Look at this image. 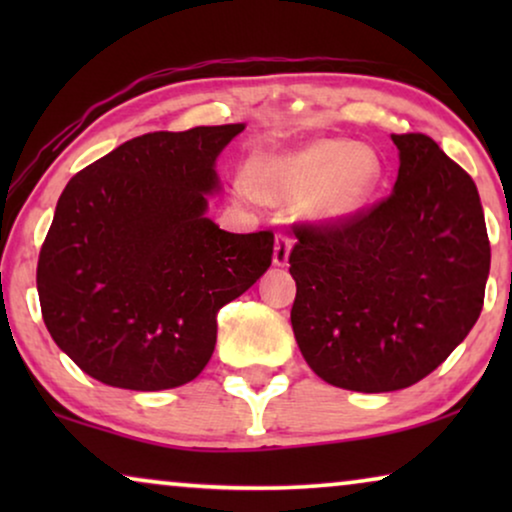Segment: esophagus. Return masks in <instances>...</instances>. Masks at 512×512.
Here are the masks:
<instances>
[{
	"instance_id": "obj_1",
	"label": "esophagus",
	"mask_w": 512,
	"mask_h": 512,
	"mask_svg": "<svg viewBox=\"0 0 512 512\" xmlns=\"http://www.w3.org/2000/svg\"><path fill=\"white\" fill-rule=\"evenodd\" d=\"M291 244L293 240L286 233H277V240H275V256H272V261L275 265H286L289 263V254H291Z\"/></svg>"
}]
</instances>
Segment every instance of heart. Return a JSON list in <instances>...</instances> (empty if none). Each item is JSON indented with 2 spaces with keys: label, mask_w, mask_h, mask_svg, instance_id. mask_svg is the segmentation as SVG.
<instances>
[{
  "label": "heart",
  "mask_w": 512,
  "mask_h": 512,
  "mask_svg": "<svg viewBox=\"0 0 512 512\" xmlns=\"http://www.w3.org/2000/svg\"><path fill=\"white\" fill-rule=\"evenodd\" d=\"M382 179L377 153L352 139L324 137L293 151L258 153L247 165L249 188L275 202L305 200L319 221L352 216L373 198Z\"/></svg>",
  "instance_id": "obj_1"
}]
</instances>
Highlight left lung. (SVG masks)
I'll list each match as a JSON object with an SVG mask.
<instances>
[{
  "instance_id": "8db88e82",
  "label": "left lung",
  "mask_w": 512,
  "mask_h": 512,
  "mask_svg": "<svg viewBox=\"0 0 512 512\" xmlns=\"http://www.w3.org/2000/svg\"><path fill=\"white\" fill-rule=\"evenodd\" d=\"M389 198L347 219L300 223L291 326L333 387L382 394L433 373L480 317L489 237L473 179L422 132L391 135Z\"/></svg>"
}]
</instances>
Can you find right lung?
Segmentation results:
<instances>
[{"instance_id": "obj_1", "label": "right lung", "mask_w": 512, "mask_h": 512, "mask_svg": "<svg viewBox=\"0 0 512 512\" xmlns=\"http://www.w3.org/2000/svg\"><path fill=\"white\" fill-rule=\"evenodd\" d=\"M244 123L135 137L74 174L39 251L41 317L95 380L160 391L212 359L216 314L270 268L272 230L207 216L214 163Z\"/></svg>"}]
</instances>
